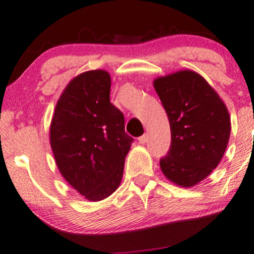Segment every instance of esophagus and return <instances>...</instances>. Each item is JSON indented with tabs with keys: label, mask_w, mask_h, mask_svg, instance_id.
I'll return each instance as SVG.
<instances>
[{
	"label": "esophagus",
	"mask_w": 254,
	"mask_h": 254,
	"mask_svg": "<svg viewBox=\"0 0 254 254\" xmlns=\"http://www.w3.org/2000/svg\"><path fill=\"white\" fill-rule=\"evenodd\" d=\"M139 142L142 143V145H143V143L147 142V135H146V134H143L142 136L139 137Z\"/></svg>",
	"instance_id": "1"
}]
</instances>
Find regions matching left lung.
Returning <instances> with one entry per match:
<instances>
[{"label":"left lung","instance_id":"obj_1","mask_svg":"<svg viewBox=\"0 0 254 254\" xmlns=\"http://www.w3.org/2000/svg\"><path fill=\"white\" fill-rule=\"evenodd\" d=\"M171 127V147L160 159L162 173L192 187L212 173L230 139L231 119L223 100L201 75L180 70L154 80Z\"/></svg>","mask_w":254,"mask_h":254}]
</instances>
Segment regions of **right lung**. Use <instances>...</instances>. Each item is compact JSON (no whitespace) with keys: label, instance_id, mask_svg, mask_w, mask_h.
<instances>
[{"label":"right lung","instance_id":"right-lung-1","mask_svg":"<svg viewBox=\"0 0 254 254\" xmlns=\"http://www.w3.org/2000/svg\"><path fill=\"white\" fill-rule=\"evenodd\" d=\"M111 76L89 70L67 84L51 124V146L65 181L89 201L118 190L133 137L125 118L109 101Z\"/></svg>","mask_w":254,"mask_h":254}]
</instances>
